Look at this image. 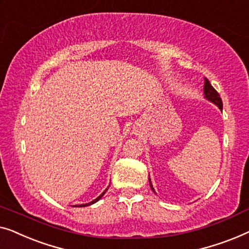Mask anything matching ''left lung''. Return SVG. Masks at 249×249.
Returning a JSON list of instances; mask_svg holds the SVG:
<instances>
[{
    "mask_svg": "<svg viewBox=\"0 0 249 249\" xmlns=\"http://www.w3.org/2000/svg\"><path fill=\"white\" fill-rule=\"evenodd\" d=\"M204 94H205L206 99H209L210 101H212V103H214L216 106L220 108V109H222L223 104H222L221 98H220L219 92L214 88H213L212 85L210 83V81L206 78H205V83H204ZM149 183H150V187H151V190L155 192L152 184H151V180L150 179H149Z\"/></svg>",
    "mask_w": 249,
    "mask_h": 249,
    "instance_id": "8db88e82",
    "label": "left lung"
}]
</instances>
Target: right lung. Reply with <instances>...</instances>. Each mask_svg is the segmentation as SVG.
<instances>
[{
    "instance_id": "right-lung-1",
    "label": "right lung",
    "mask_w": 249,
    "mask_h": 249,
    "mask_svg": "<svg viewBox=\"0 0 249 249\" xmlns=\"http://www.w3.org/2000/svg\"><path fill=\"white\" fill-rule=\"evenodd\" d=\"M107 190H108V188H107ZM106 190V191H107ZM106 191H105L104 192V193L103 194H101V195H99V196H98V197L96 198V199H93V201L92 202H90V203H87V204H81V205H75V206H88V205H91V204H93V203H96L97 201H99V199L101 198V197H103V196H104V194L105 193H106Z\"/></svg>"
}]
</instances>
